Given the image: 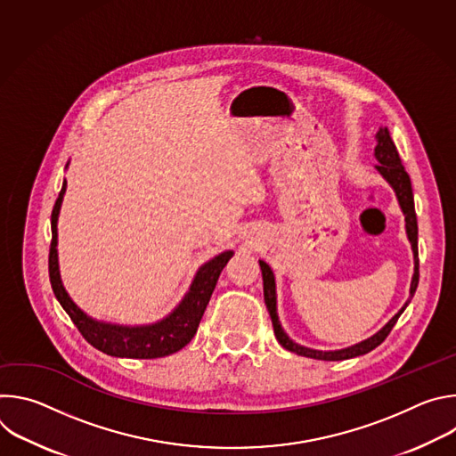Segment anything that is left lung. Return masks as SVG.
Masks as SVG:
<instances>
[{"label": "left lung", "instance_id": "left-lung-1", "mask_svg": "<svg viewBox=\"0 0 456 456\" xmlns=\"http://www.w3.org/2000/svg\"><path fill=\"white\" fill-rule=\"evenodd\" d=\"M375 159L379 160V164L375 166L377 171L392 183V187L395 189V194L399 199V204H401V209L406 216V232H408V238L411 241V248H413V257H415V274H413V280H411V289H410V294L413 296L415 290H417V285H419V227H417V215H415V206H413V191H411V180H410V175L406 173L403 162H401V157H399V151L395 148V142L392 141V137H389V132L387 127H380L377 132V146H375ZM259 267H262V274H264V297H265V305H267V310L271 314V319H273V327H274V334H276V339L280 341V345L283 348H287L289 352H294L297 355H303V357H310V359H319V361H345V359H352V357H357V355H364L368 352H371L373 348H377L387 336L389 332L394 330L395 322L399 321L401 314L404 312V308L408 306V303L411 299H408V303L392 317L389 319V322L386 324V327L382 330H379L375 336H371L370 339L355 345V346H350V348H345V350H336V352H321V350H312V348H305V346H299L296 345L294 341L289 339V336L283 332L281 324L278 321V314H276V283H274V274L271 271V267L262 262L259 259Z\"/></svg>", "mask_w": 456, "mask_h": 456}]
</instances>
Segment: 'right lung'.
<instances>
[{
    "label": "right lung",
    "instance_id": "add662e5",
    "mask_svg": "<svg viewBox=\"0 0 456 456\" xmlns=\"http://www.w3.org/2000/svg\"><path fill=\"white\" fill-rule=\"evenodd\" d=\"M67 191V180L62 182L59 197L55 200L52 211V241L48 254V273L52 290L74 321L81 336L97 350L113 355V357H127V359H157L171 355L182 350L199 330L202 315L208 308V303L213 296L216 281L232 257V250H225L213 257L211 262L200 267L194 276V281L182 299V303L173 310L171 315L162 319L160 322L148 324V327H118V324H106L88 317L64 290L59 267H57V216L62 202V194Z\"/></svg>",
    "mask_w": 456,
    "mask_h": 456
}]
</instances>
